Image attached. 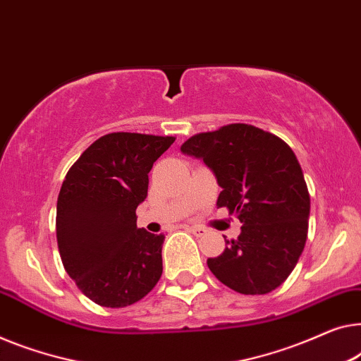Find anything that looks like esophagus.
<instances>
[{
  "label": "esophagus",
  "mask_w": 361,
  "mask_h": 361,
  "mask_svg": "<svg viewBox=\"0 0 361 361\" xmlns=\"http://www.w3.org/2000/svg\"><path fill=\"white\" fill-rule=\"evenodd\" d=\"M189 231L192 234H195L197 238H202V236H205V234H207V229L202 228V226H189Z\"/></svg>",
  "instance_id": "esophagus-1"
}]
</instances>
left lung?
Returning <instances> with one entry per match:
<instances>
[{"label":"left lung","mask_w":361,"mask_h":361,"mask_svg":"<svg viewBox=\"0 0 361 361\" xmlns=\"http://www.w3.org/2000/svg\"><path fill=\"white\" fill-rule=\"evenodd\" d=\"M202 158L221 187L216 205L243 223L207 260L212 274L238 293L265 295L288 279L305 249L310 192L293 149L276 135L247 123L197 133L180 146Z\"/></svg>","instance_id":"obj_1"}]
</instances>
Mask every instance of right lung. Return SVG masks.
I'll use <instances>...</instances> for the list:
<instances>
[{"label":"right lung","mask_w":361,"mask_h":361,"mask_svg":"<svg viewBox=\"0 0 361 361\" xmlns=\"http://www.w3.org/2000/svg\"><path fill=\"white\" fill-rule=\"evenodd\" d=\"M174 137L117 132L96 140L65 177L56 202V243L66 274L91 301L125 307L163 274L164 234L137 228L148 172Z\"/></svg>","instance_id":"1"}]
</instances>
